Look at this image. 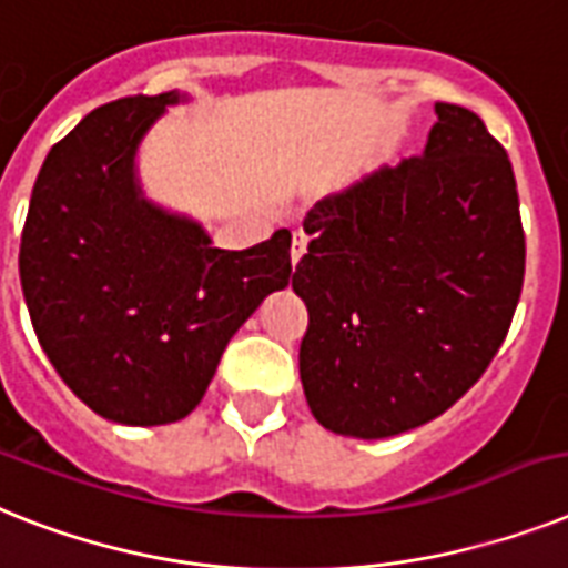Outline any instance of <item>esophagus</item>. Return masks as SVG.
<instances>
[{"instance_id": "1", "label": "esophagus", "mask_w": 568, "mask_h": 568, "mask_svg": "<svg viewBox=\"0 0 568 568\" xmlns=\"http://www.w3.org/2000/svg\"><path fill=\"white\" fill-rule=\"evenodd\" d=\"M306 247H308V236L303 231H294L292 236V262L297 265L300 260H303V254H306Z\"/></svg>"}]
</instances>
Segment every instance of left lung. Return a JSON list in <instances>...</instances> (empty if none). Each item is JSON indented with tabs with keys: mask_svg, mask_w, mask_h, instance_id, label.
Returning <instances> with one entry per match:
<instances>
[{
	"mask_svg": "<svg viewBox=\"0 0 568 568\" xmlns=\"http://www.w3.org/2000/svg\"><path fill=\"white\" fill-rule=\"evenodd\" d=\"M418 159L308 211L292 288L308 308L300 381L332 433L387 438L483 378L526 274L517 181L479 114L436 103Z\"/></svg>",
	"mask_w": 568,
	"mask_h": 568,
	"instance_id": "8db88e82",
	"label": "left lung"
}]
</instances>
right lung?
<instances>
[{
  "label": "right lung",
  "mask_w": 568,
  "mask_h": 568,
  "mask_svg": "<svg viewBox=\"0 0 568 568\" xmlns=\"http://www.w3.org/2000/svg\"><path fill=\"white\" fill-rule=\"evenodd\" d=\"M184 100L135 94L85 114L51 146L19 245L42 352L85 407L130 427L190 416L227 341L292 280L288 231L222 251L144 195L138 146Z\"/></svg>",
  "instance_id": "1"
}]
</instances>
